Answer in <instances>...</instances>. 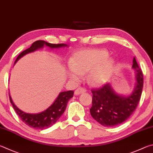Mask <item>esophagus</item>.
<instances>
[{
	"label": "esophagus",
	"instance_id": "1",
	"mask_svg": "<svg viewBox=\"0 0 153 153\" xmlns=\"http://www.w3.org/2000/svg\"><path fill=\"white\" fill-rule=\"evenodd\" d=\"M86 92V89H84V88H78V89L74 91V95H79L81 93H83Z\"/></svg>",
	"mask_w": 153,
	"mask_h": 153
}]
</instances>
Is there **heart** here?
<instances>
[{
    "label": "heart",
    "mask_w": 153,
    "mask_h": 153,
    "mask_svg": "<svg viewBox=\"0 0 153 153\" xmlns=\"http://www.w3.org/2000/svg\"><path fill=\"white\" fill-rule=\"evenodd\" d=\"M108 56V51L102 49L80 51L72 57L66 74L71 81L78 82L89 71V83L94 86L102 85L108 81L115 65L114 59Z\"/></svg>",
    "instance_id": "b5f03b06"
}]
</instances>
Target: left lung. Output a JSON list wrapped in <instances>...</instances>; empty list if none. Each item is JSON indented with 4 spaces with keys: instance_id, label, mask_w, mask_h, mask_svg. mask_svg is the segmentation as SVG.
Returning <instances> with one entry per match:
<instances>
[{
    "instance_id": "obj_1",
    "label": "left lung",
    "mask_w": 153,
    "mask_h": 153,
    "mask_svg": "<svg viewBox=\"0 0 153 153\" xmlns=\"http://www.w3.org/2000/svg\"><path fill=\"white\" fill-rule=\"evenodd\" d=\"M132 68L136 73L133 91L128 95L118 94L110 82L96 90H92L91 116L104 126L111 127L122 124L129 118L140 101L143 88V74L135 57Z\"/></svg>"
}]
</instances>
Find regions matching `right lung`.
I'll return each mask as SVG.
<instances>
[{
  "mask_svg": "<svg viewBox=\"0 0 153 153\" xmlns=\"http://www.w3.org/2000/svg\"><path fill=\"white\" fill-rule=\"evenodd\" d=\"M44 46L48 47L50 49H57V48L68 47V45L64 44H53L43 41V40H38V41L33 42L30 48L21 52L17 56L15 64L23 56L29 53L33 52L39 49H42ZM73 91H68L60 93L57 98L56 99L53 103L49 108L45 109V110L37 114H29L21 110L13 102L12 98L10 95V93L9 98L10 103H11L16 113L17 114L21 120L25 124L36 130H44L51 127L58 121L62 115L64 114L66 108L68 101L70 99L73 97Z\"/></svg>",
  "mask_w": 153,
  "mask_h": 153,
  "instance_id": "obj_1",
  "label": "right lung"
}]
</instances>
